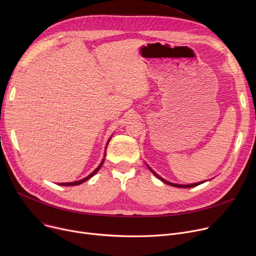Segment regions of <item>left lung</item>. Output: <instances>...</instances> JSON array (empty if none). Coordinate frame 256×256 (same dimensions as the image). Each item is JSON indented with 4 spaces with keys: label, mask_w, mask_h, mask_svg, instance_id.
Here are the masks:
<instances>
[{
    "label": "left lung",
    "mask_w": 256,
    "mask_h": 256,
    "mask_svg": "<svg viewBox=\"0 0 256 256\" xmlns=\"http://www.w3.org/2000/svg\"><path fill=\"white\" fill-rule=\"evenodd\" d=\"M150 171L154 174V176H156L158 178H160V180L164 182L165 184H169V186H178V188H192V186H198V184H202V182H197V184H172V182H169L165 180L164 178H162L160 176H158V174H156L154 170H152V169H150Z\"/></svg>",
    "instance_id": "1"
}]
</instances>
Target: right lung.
Here are the masks:
<instances>
[{
  "label": "right lung",
  "mask_w": 256,
  "mask_h": 256,
  "mask_svg": "<svg viewBox=\"0 0 256 256\" xmlns=\"http://www.w3.org/2000/svg\"><path fill=\"white\" fill-rule=\"evenodd\" d=\"M104 158L102 160V162L100 164V166H98L96 170H94V171L90 174V176H88L87 178H83V180H78V182H61V184H60V186H78V184H80L85 182L86 180H88L89 178H91L94 176V174H96V173L100 169V167H102V164H104Z\"/></svg>",
  "instance_id": "right-lung-1"
}]
</instances>
